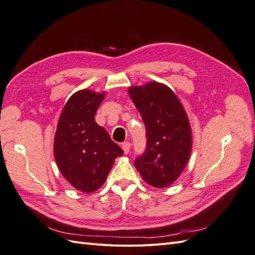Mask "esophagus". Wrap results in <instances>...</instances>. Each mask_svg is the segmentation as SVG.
I'll return each instance as SVG.
<instances>
[{"label":"esophagus","instance_id":"1","mask_svg":"<svg viewBox=\"0 0 255 255\" xmlns=\"http://www.w3.org/2000/svg\"><path fill=\"white\" fill-rule=\"evenodd\" d=\"M122 149H123V151H125L126 154H128L130 149V143L128 141H125L122 143Z\"/></svg>","mask_w":255,"mask_h":255}]
</instances>
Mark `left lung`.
<instances>
[{
  "instance_id": "8db88e82",
  "label": "left lung",
  "mask_w": 255,
  "mask_h": 255,
  "mask_svg": "<svg viewBox=\"0 0 255 255\" xmlns=\"http://www.w3.org/2000/svg\"><path fill=\"white\" fill-rule=\"evenodd\" d=\"M128 91L141 115L148 138L135 167L151 186L166 188L176 181L189 160L192 134L187 114L165 84L149 82L130 86Z\"/></svg>"
}]
</instances>
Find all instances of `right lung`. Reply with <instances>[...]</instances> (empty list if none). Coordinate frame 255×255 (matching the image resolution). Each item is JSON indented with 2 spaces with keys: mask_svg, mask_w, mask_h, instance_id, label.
Listing matches in <instances>:
<instances>
[{
  "mask_svg": "<svg viewBox=\"0 0 255 255\" xmlns=\"http://www.w3.org/2000/svg\"><path fill=\"white\" fill-rule=\"evenodd\" d=\"M106 92L82 89L65 104L54 137V157L60 173L85 194L105 183L115 159L123 154L95 120Z\"/></svg>",
  "mask_w": 255,
  "mask_h": 255,
  "instance_id": "right-lung-1",
  "label": "right lung"
}]
</instances>
